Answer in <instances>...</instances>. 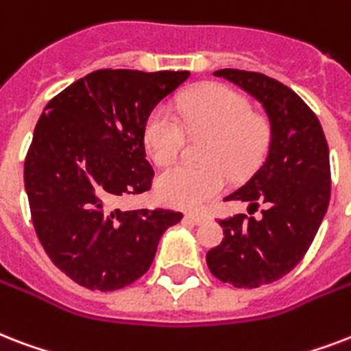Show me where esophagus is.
<instances>
[{
  "label": "esophagus",
  "instance_id": "34e87169",
  "mask_svg": "<svg viewBox=\"0 0 351 351\" xmlns=\"http://www.w3.org/2000/svg\"><path fill=\"white\" fill-rule=\"evenodd\" d=\"M186 221H189V223H193L199 226V224H204L206 221H208V217H206V215H200V213H187Z\"/></svg>",
  "mask_w": 351,
  "mask_h": 351
}]
</instances>
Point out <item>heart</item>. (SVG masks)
<instances>
[{
    "mask_svg": "<svg viewBox=\"0 0 351 351\" xmlns=\"http://www.w3.org/2000/svg\"><path fill=\"white\" fill-rule=\"evenodd\" d=\"M176 108L187 132L211 136L204 154L208 162L169 167L158 176L156 193L173 208L195 210L223 191L224 169L234 178H241L258 165L271 130L265 119L254 116L247 97L223 84H208L182 95ZM143 143L158 165L171 164L178 156L184 128L167 106H158L147 117Z\"/></svg>",
    "mask_w": 351,
    "mask_h": 351,
    "instance_id": "obj_1",
    "label": "heart"
}]
</instances>
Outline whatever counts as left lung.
<instances>
[{"instance_id": "obj_1", "label": "left lung", "mask_w": 351, "mask_h": 351, "mask_svg": "<svg viewBox=\"0 0 351 351\" xmlns=\"http://www.w3.org/2000/svg\"><path fill=\"white\" fill-rule=\"evenodd\" d=\"M213 75L252 95L271 125L263 164L226 197L254 210L263 204L261 217L239 213L219 221L224 239L206 254L213 276L254 289L285 276L311 247L330 204V149L311 108L280 80L230 68Z\"/></svg>"}]
</instances>
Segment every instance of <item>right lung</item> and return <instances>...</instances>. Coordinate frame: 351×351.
<instances>
[{"label": "right lung", "mask_w": 351, "mask_h": 351, "mask_svg": "<svg viewBox=\"0 0 351 351\" xmlns=\"http://www.w3.org/2000/svg\"><path fill=\"white\" fill-rule=\"evenodd\" d=\"M189 71L97 69L53 97L40 116L23 169L42 247L58 269L92 291L127 287L149 271L171 210L116 208L151 189L143 128Z\"/></svg>", "instance_id": "obj_1"}]
</instances>
